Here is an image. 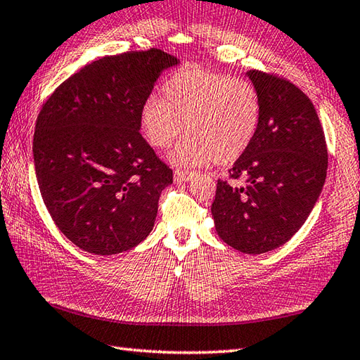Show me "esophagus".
<instances>
[{
    "mask_svg": "<svg viewBox=\"0 0 360 360\" xmlns=\"http://www.w3.org/2000/svg\"><path fill=\"white\" fill-rule=\"evenodd\" d=\"M193 178V173L191 172H181V169H176L174 172V181L176 182H187Z\"/></svg>",
    "mask_w": 360,
    "mask_h": 360,
    "instance_id": "obj_1",
    "label": "esophagus"
}]
</instances>
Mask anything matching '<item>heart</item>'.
<instances>
[{
    "label": "heart",
    "mask_w": 360,
    "mask_h": 360,
    "mask_svg": "<svg viewBox=\"0 0 360 360\" xmlns=\"http://www.w3.org/2000/svg\"><path fill=\"white\" fill-rule=\"evenodd\" d=\"M165 101L148 97L140 110V126L149 145L172 146L182 134L184 141L169 154L176 167L224 165L243 155L259 126L261 102L257 89L243 78L187 68L167 82Z\"/></svg>",
    "instance_id": "heart-1"
}]
</instances>
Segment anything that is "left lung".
<instances>
[{
    "instance_id": "8db88e82",
    "label": "left lung",
    "mask_w": 360,
    "mask_h": 360,
    "mask_svg": "<svg viewBox=\"0 0 360 360\" xmlns=\"http://www.w3.org/2000/svg\"><path fill=\"white\" fill-rule=\"evenodd\" d=\"M261 102L259 126L247 151L217 181L211 212L220 239L259 255L283 245L305 224L321 195L328 148L316 110L283 78L248 70Z\"/></svg>"
}]
</instances>
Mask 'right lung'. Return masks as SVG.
<instances>
[{"label":"right lung","instance_id":"obj_1","mask_svg":"<svg viewBox=\"0 0 360 360\" xmlns=\"http://www.w3.org/2000/svg\"><path fill=\"white\" fill-rule=\"evenodd\" d=\"M179 63L158 49L105 56L44 103L32 141L37 184L56 226L82 250L116 255L151 233L173 172L141 136L140 110Z\"/></svg>","mask_w":360,"mask_h":360}]
</instances>
